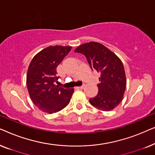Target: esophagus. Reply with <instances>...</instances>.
Segmentation results:
<instances>
[{
    "mask_svg": "<svg viewBox=\"0 0 155 155\" xmlns=\"http://www.w3.org/2000/svg\"><path fill=\"white\" fill-rule=\"evenodd\" d=\"M84 87H85V85H84H84H82V86H80V87H76V88H78V89H84Z\"/></svg>",
    "mask_w": 155,
    "mask_h": 155,
    "instance_id": "1",
    "label": "esophagus"
}]
</instances>
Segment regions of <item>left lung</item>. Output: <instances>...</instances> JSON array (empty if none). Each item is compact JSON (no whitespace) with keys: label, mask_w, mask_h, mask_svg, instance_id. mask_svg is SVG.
<instances>
[{"label":"left lung","mask_w":155,"mask_h":155,"mask_svg":"<svg viewBox=\"0 0 155 155\" xmlns=\"http://www.w3.org/2000/svg\"><path fill=\"white\" fill-rule=\"evenodd\" d=\"M75 52L84 54L90 68L101 73L97 84L98 94L90 99L93 107L101 111L113 110L121 102L126 90V78L124 65L116 55L100 43L82 44Z\"/></svg>","instance_id":"8db88e82"}]
</instances>
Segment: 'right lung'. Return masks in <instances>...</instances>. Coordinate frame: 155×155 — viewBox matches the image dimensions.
<instances>
[{"mask_svg": "<svg viewBox=\"0 0 155 155\" xmlns=\"http://www.w3.org/2000/svg\"><path fill=\"white\" fill-rule=\"evenodd\" d=\"M71 46H50L34 56L27 73V86L32 102L42 111L53 114L68 104L74 89H64L55 84L56 68Z\"/></svg>", "mask_w": 155, "mask_h": 155, "instance_id": "right-lung-1", "label": "right lung"}]
</instances>
